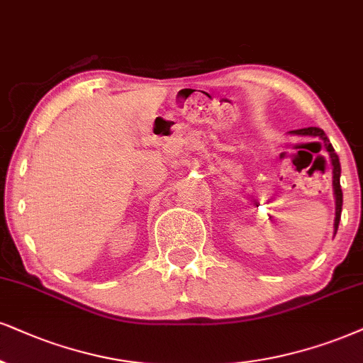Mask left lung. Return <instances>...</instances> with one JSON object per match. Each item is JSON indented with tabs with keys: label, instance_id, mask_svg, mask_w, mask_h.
<instances>
[{
	"label": "left lung",
	"instance_id": "1",
	"mask_svg": "<svg viewBox=\"0 0 363 363\" xmlns=\"http://www.w3.org/2000/svg\"><path fill=\"white\" fill-rule=\"evenodd\" d=\"M291 134H299V136H311V138H320L323 141V146L328 151L330 160H332L333 164V191H335V234L338 230V223H340V217H342V205H343V194H342V186H340V173H342V168H340V160L338 155L335 153L332 143H330L328 138L323 129L320 128H303V129H294V131H289Z\"/></svg>",
	"mask_w": 363,
	"mask_h": 363
}]
</instances>
